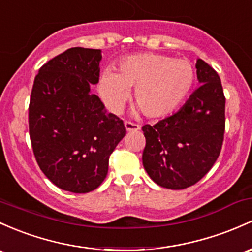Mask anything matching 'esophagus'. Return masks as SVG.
<instances>
[{
	"label": "esophagus",
	"instance_id": "1",
	"mask_svg": "<svg viewBox=\"0 0 252 252\" xmlns=\"http://www.w3.org/2000/svg\"><path fill=\"white\" fill-rule=\"evenodd\" d=\"M125 128H126L127 132L138 131V129H140V126L137 125V124L129 123V121H125Z\"/></svg>",
	"mask_w": 252,
	"mask_h": 252
}]
</instances>
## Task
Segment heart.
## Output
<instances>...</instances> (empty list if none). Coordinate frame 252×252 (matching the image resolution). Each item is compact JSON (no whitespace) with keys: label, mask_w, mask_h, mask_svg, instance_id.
I'll list each match as a JSON object with an SVG mask.
<instances>
[{"label":"heart","mask_w":252,"mask_h":252,"mask_svg":"<svg viewBox=\"0 0 252 252\" xmlns=\"http://www.w3.org/2000/svg\"><path fill=\"white\" fill-rule=\"evenodd\" d=\"M194 83V69L185 59L143 53L120 61L116 73L103 72L99 94L112 112H119L133 89V101L148 118L168 115L183 103Z\"/></svg>","instance_id":"heart-1"}]
</instances>
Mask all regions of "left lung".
Segmentation results:
<instances>
[{"label":"left lung","instance_id":"left-lung-1","mask_svg":"<svg viewBox=\"0 0 252 252\" xmlns=\"http://www.w3.org/2000/svg\"><path fill=\"white\" fill-rule=\"evenodd\" d=\"M201 84L175 114L142 127L147 144L143 166L162 188L183 190L209 172L220 155L224 133V99L219 74L197 60Z\"/></svg>","mask_w":252,"mask_h":252}]
</instances>
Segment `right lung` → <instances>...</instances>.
<instances>
[{
    "instance_id": "add662e5",
    "label": "right lung",
    "mask_w": 252,
    "mask_h": 252,
    "mask_svg": "<svg viewBox=\"0 0 252 252\" xmlns=\"http://www.w3.org/2000/svg\"><path fill=\"white\" fill-rule=\"evenodd\" d=\"M102 51L71 48L40 67L29 107L34 158L58 188L86 193L107 177L110 154L125 137L123 120L91 94Z\"/></svg>"
}]
</instances>
